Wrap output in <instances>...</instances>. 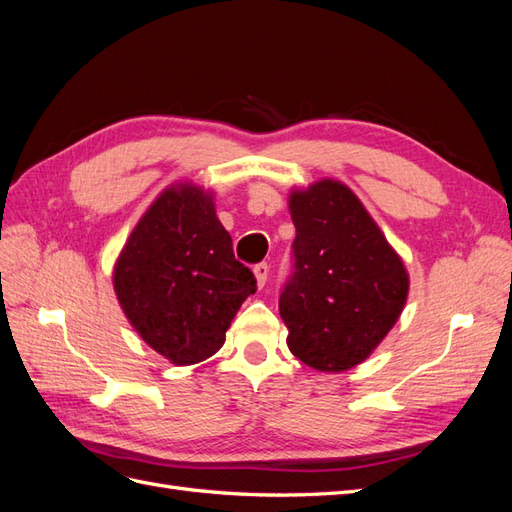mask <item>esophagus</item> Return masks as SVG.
Returning <instances> with one entry per match:
<instances>
[{"label":"esophagus","instance_id":"esophagus-1","mask_svg":"<svg viewBox=\"0 0 512 512\" xmlns=\"http://www.w3.org/2000/svg\"><path fill=\"white\" fill-rule=\"evenodd\" d=\"M254 275H256L258 288L265 286L267 284V277H269V265H267V262H258V265L254 267Z\"/></svg>","mask_w":512,"mask_h":512}]
</instances>
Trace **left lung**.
Returning a JSON list of instances; mask_svg holds the SVG:
<instances>
[{
  "instance_id": "8db88e82",
  "label": "left lung",
  "mask_w": 512,
  "mask_h": 512,
  "mask_svg": "<svg viewBox=\"0 0 512 512\" xmlns=\"http://www.w3.org/2000/svg\"><path fill=\"white\" fill-rule=\"evenodd\" d=\"M292 273L280 294L286 344L318 371L365 361L393 329L408 297L404 262L344 183L292 192Z\"/></svg>"
}]
</instances>
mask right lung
Returning <instances> with one entry per match:
<instances>
[{
    "instance_id": "1",
    "label": "right lung",
    "mask_w": 512,
    "mask_h": 512,
    "mask_svg": "<svg viewBox=\"0 0 512 512\" xmlns=\"http://www.w3.org/2000/svg\"><path fill=\"white\" fill-rule=\"evenodd\" d=\"M115 292L136 333L175 365L209 359L256 292L213 200L183 183L149 207L115 265Z\"/></svg>"
}]
</instances>
